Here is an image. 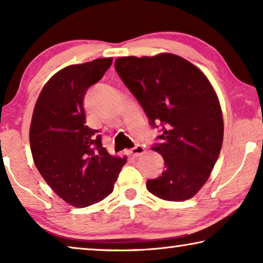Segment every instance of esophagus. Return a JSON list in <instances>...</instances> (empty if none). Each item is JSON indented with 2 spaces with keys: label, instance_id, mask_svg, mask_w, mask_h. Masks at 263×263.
<instances>
[{
  "label": "esophagus",
  "instance_id": "1",
  "mask_svg": "<svg viewBox=\"0 0 263 263\" xmlns=\"http://www.w3.org/2000/svg\"><path fill=\"white\" fill-rule=\"evenodd\" d=\"M144 152H145V149H144V147H142L141 145H137L136 147H133L130 151H128V153H130V155H132L133 158L140 157L141 154H144Z\"/></svg>",
  "mask_w": 263,
  "mask_h": 263
}]
</instances>
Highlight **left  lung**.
<instances>
[{
	"mask_svg": "<svg viewBox=\"0 0 263 263\" xmlns=\"http://www.w3.org/2000/svg\"><path fill=\"white\" fill-rule=\"evenodd\" d=\"M115 68L139 102L149 124L162 127L152 149L161 154L164 171L147 180L151 194L181 202L197 194L219 157L224 121L219 101L201 69L172 53L123 57Z\"/></svg>",
	"mask_w": 263,
	"mask_h": 263,
	"instance_id": "8db88e82",
	"label": "left lung"
}]
</instances>
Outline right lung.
I'll use <instances>...</instances> for the list:
<instances>
[{
	"instance_id": "add662e5",
	"label": "right lung",
	"mask_w": 263,
	"mask_h": 263,
	"mask_svg": "<svg viewBox=\"0 0 263 263\" xmlns=\"http://www.w3.org/2000/svg\"><path fill=\"white\" fill-rule=\"evenodd\" d=\"M112 64L101 58L62 68L34 105L30 147L35 167L53 191L77 208L99 203L114 190L126 158L112 157L99 131L86 125L83 99Z\"/></svg>"
}]
</instances>
